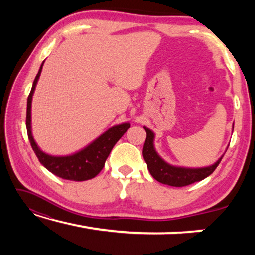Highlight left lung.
<instances>
[{
    "instance_id": "1",
    "label": "left lung",
    "mask_w": 255,
    "mask_h": 255,
    "mask_svg": "<svg viewBox=\"0 0 255 255\" xmlns=\"http://www.w3.org/2000/svg\"><path fill=\"white\" fill-rule=\"evenodd\" d=\"M144 128L146 130V140L143 147L144 159L147 164L149 173L155 180L163 184L171 185V187H185V185L199 182L213 173L222 161L223 156L214 165L204 167V169H183V167L169 165L155 152L153 145L154 133L148 128Z\"/></svg>"
}]
</instances>
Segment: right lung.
I'll return each mask as SVG.
<instances>
[{"mask_svg":"<svg viewBox=\"0 0 255 255\" xmlns=\"http://www.w3.org/2000/svg\"><path fill=\"white\" fill-rule=\"evenodd\" d=\"M42 65H44V63L41 64L39 72H38L36 79L33 81L27 102L25 125H27V132L30 145H31L33 152L38 159H39V162L56 176L71 181H85L92 179L100 173V171L105 166V162L107 157L109 156L112 147L123 137L124 133L128 130L129 127H130V124L125 123L114 126L99 137L98 139L94 140L92 144H90L88 147L74 155L57 157L45 154L34 143L33 137L31 135V100L38 79L40 76Z\"/></svg>","mask_w":255,"mask_h":255,"instance_id":"right-lung-1","label":"right lung"}]
</instances>
